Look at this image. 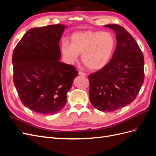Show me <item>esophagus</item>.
<instances>
[{
    "instance_id": "esophagus-1",
    "label": "esophagus",
    "mask_w": 156,
    "mask_h": 156,
    "mask_svg": "<svg viewBox=\"0 0 156 156\" xmlns=\"http://www.w3.org/2000/svg\"><path fill=\"white\" fill-rule=\"evenodd\" d=\"M79 75H83V76H86V75H87V73H84V72H81V71H79Z\"/></svg>"
}]
</instances>
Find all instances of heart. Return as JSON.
I'll list each match as a JSON object with an SVG mask.
<instances>
[{"mask_svg":"<svg viewBox=\"0 0 156 156\" xmlns=\"http://www.w3.org/2000/svg\"><path fill=\"white\" fill-rule=\"evenodd\" d=\"M71 44L64 41L61 51L68 62L73 63L82 55V60L90 69L98 71L111 60L115 49V40L110 32L84 31L75 32L70 37Z\"/></svg>","mask_w":156,"mask_h":156,"instance_id":"1","label":"heart"}]
</instances>
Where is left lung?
<instances>
[{
  "label": "left lung",
  "mask_w": 156,
  "mask_h": 156,
  "mask_svg": "<svg viewBox=\"0 0 156 156\" xmlns=\"http://www.w3.org/2000/svg\"><path fill=\"white\" fill-rule=\"evenodd\" d=\"M114 30L116 47L107 66L88 76L89 97L101 111L119 110L135 100L144 83V56L137 43L124 27L107 25Z\"/></svg>",
  "instance_id": "obj_1"
}]
</instances>
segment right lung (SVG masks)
I'll return each instance as SVG.
<instances>
[{"instance_id": "1", "label": "right lung", "mask_w": 156, "mask_h": 156, "mask_svg": "<svg viewBox=\"0 0 156 156\" xmlns=\"http://www.w3.org/2000/svg\"><path fill=\"white\" fill-rule=\"evenodd\" d=\"M66 28L52 25L28 30L12 55L13 83L22 103L41 115H54L67 102L78 72L60 62L58 42Z\"/></svg>"}]
</instances>
